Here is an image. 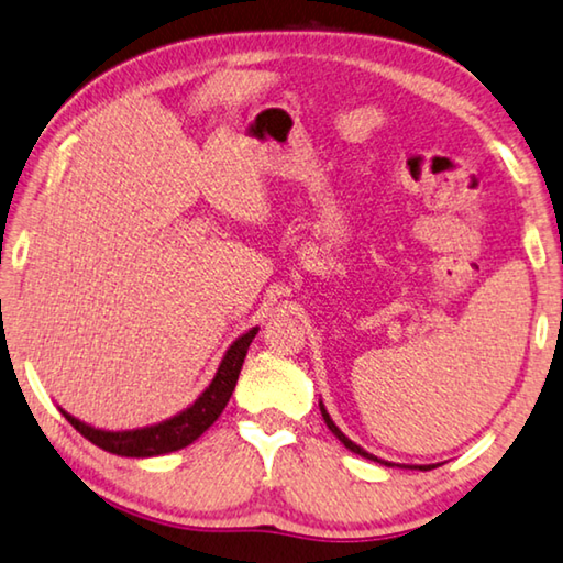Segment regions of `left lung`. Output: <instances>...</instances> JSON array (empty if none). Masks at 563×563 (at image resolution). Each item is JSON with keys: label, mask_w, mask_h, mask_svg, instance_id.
<instances>
[{"label": "left lung", "mask_w": 563, "mask_h": 563, "mask_svg": "<svg viewBox=\"0 0 563 563\" xmlns=\"http://www.w3.org/2000/svg\"><path fill=\"white\" fill-rule=\"evenodd\" d=\"M320 413H323V421H325V426L330 428V431H333V435L338 441H341L347 451H353V453H358V456H363V459H368V461H378V463H383V466H396V463H390V461H380L378 456H373V453H368L365 449H361L358 443H353L351 439H347V435L341 431V428L335 426V421L333 418H330V413L325 410V406H323V400H320ZM406 468H418V471H431V468H435L433 463H428V466H406Z\"/></svg>", "instance_id": "8db88e82"}]
</instances>
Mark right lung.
I'll return each mask as SVG.
<instances>
[{"label": "right lung", "instance_id": "1", "mask_svg": "<svg viewBox=\"0 0 563 563\" xmlns=\"http://www.w3.org/2000/svg\"><path fill=\"white\" fill-rule=\"evenodd\" d=\"M255 335H257V328H250L247 333L240 335L238 341L228 347L225 355H222V361L216 371V378L210 380V386L205 388L190 406L180 410V413L169 416L159 423L130 428V431H104V428H95L85 421H79L75 416H69L65 408L59 410L87 441L100 445V449L107 453H114V456L153 459V456H165V453L180 451L192 441H198L200 435L218 421L222 408L228 406L230 396H233L240 368H243L247 347L253 343Z\"/></svg>", "mask_w": 563, "mask_h": 563}]
</instances>
